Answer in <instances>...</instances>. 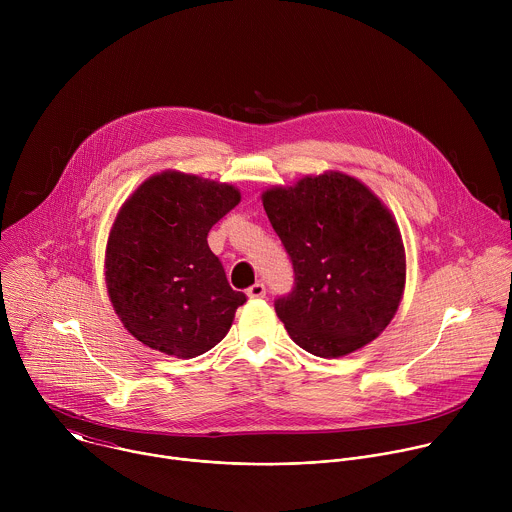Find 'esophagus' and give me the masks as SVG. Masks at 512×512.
<instances>
[{
    "label": "esophagus",
    "mask_w": 512,
    "mask_h": 512,
    "mask_svg": "<svg viewBox=\"0 0 512 512\" xmlns=\"http://www.w3.org/2000/svg\"><path fill=\"white\" fill-rule=\"evenodd\" d=\"M247 296L253 298V300L265 298V285H263V283H253V285L247 289Z\"/></svg>",
    "instance_id": "34e87169"
}]
</instances>
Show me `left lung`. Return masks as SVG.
Here are the masks:
<instances>
[{"label": "left lung", "instance_id": "1", "mask_svg": "<svg viewBox=\"0 0 512 512\" xmlns=\"http://www.w3.org/2000/svg\"><path fill=\"white\" fill-rule=\"evenodd\" d=\"M261 200L296 273L294 291L275 302L291 340L322 358L373 342L405 289V247L391 210L336 170L267 188Z\"/></svg>", "mask_w": 512, "mask_h": 512}]
</instances>
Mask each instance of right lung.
Masks as SVG:
<instances>
[{
  "mask_svg": "<svg viewBox=\"0 0 512 512\" xmlns=\"http://www.w3.org/2000/svg\"><path fill=\"white\" fill-rule=\"evenodd\" d=\"M241 202L233 184L166 170L121 204L105 249L107 294L143 346L194 358L221 342L245 304L208 231Z\"/></svg>",
  "mask_w": 512,
  "mask_h": 512,
  "instance_id": "right-lung-1",
  "label": "right lung"
}]
</instances>
